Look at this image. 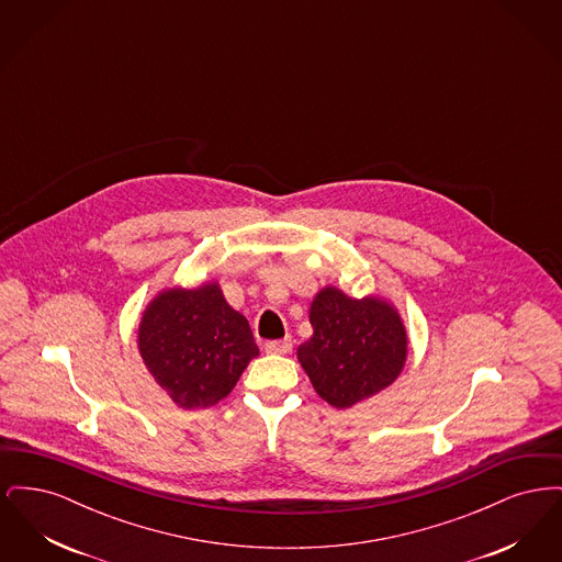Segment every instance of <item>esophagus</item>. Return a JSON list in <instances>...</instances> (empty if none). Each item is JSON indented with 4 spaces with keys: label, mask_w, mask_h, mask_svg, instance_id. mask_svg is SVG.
I'll list each match as a JSON object with an SVG mask.
<instances>
[{
    "label": "esophagus",
    "mask_w": 562,
    "mask_h": 562,
    "mask_svg": "<svg viewBox=\"0 0 562 562\" xmlns=\"http://www.w3.org/2000/svg\"><path fill=\"white\" fill-rule=\"evenodd\" d=\"M293 349V341L291 339H278V341H268L266 344V351L268 353H289Z\"/></svg>",
    "instance_id": "obj_1"
}]
</instances>
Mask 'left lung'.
Segmentation results:
<instances>
[{
    "instance_id": "left-lung-1",
    "label": "left lung",
    "mask_w": 562,
    "mask_h": 562,
    "mask_svg": "<svg viewBox=\"0 0 562 562\" xmlns=\"http://www.w3.org/2000/svg\"><path fill=\"white\" fill-rule=\"evenodd\" d=\"M314 335L296 349L299 362L322 401L349 408L396 381L406 360L398 312L374 296L351 299L322 289L312 301Z\"/></svg>"
}]
</instances>
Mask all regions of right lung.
<instances>
[{
	"instance_id": "right-lung-1",
	"label": "right lung",
	"mask_w": 562,
	"mask_h": 562,
	"mask_svg": "<svg viewBox=\"0 0 562 562\" xmlns=\"http://www.w3.org/2000/svg\"><path fill=\"white\" fill-rule=\"evenodd\" d=\"M138 351L161 390L183 408L223 401L259 353L248 321L218 284L158 294L138 326Z\"/></svg>"
}]
</instances>
